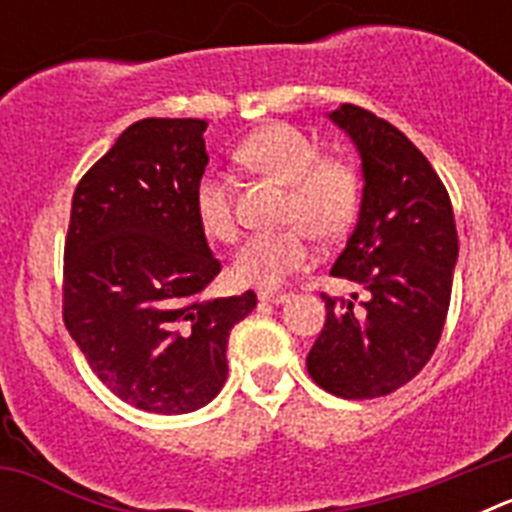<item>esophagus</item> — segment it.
<instances>
[{
    "label": "esophagus",
    "mask_w": 512,
    "mask_h": 512,
    "mask_svg": "<svg viewBox=\"0 0 512 512\" xmlns=\"http://www.w3.org/2000/svg\"><path fill=\"white\" fill-rule=\"evenodd\" d=\"M259 300L269 302V305H284L289 295H282V292H259Z\"/></svg>",
    "instance_id": "esophagus-1"
}]
</instances>
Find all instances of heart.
<instances>
[{"mask_svg":"<svg viewBox=\"0 0 512 512\" xmlns=\"http://www.w3.org/2000/svg\"><path fill=\"white\" fill-rule=\"evenodd\" d=\"M246 169L287 184L282 220L287 228L251 235L235 253L230 274L248 287H279L312 261L310 233L336 241L354 225L361 207V174L346 158H328L305 130L269 122L235 148ZM194 215L212 241L233 243L238 235L233 197L223 174L207 171L194 187Z\"/></svg>","mask_w":512,"mask_h":512,"instance_id":"obj_1","label":"heart"}]
</instances>
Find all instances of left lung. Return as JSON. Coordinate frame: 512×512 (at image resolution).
I'll return each instance as SVG.
<instances>
[{
	"label": "left lung",
	"instance_id": "left-lung-1",
	"mask_svg": "<svg viewBox=\"0 0 512 512\" xmlns=\"http://www.w3.org/2000/svg\"><path fill=\"white\" fill-rule=\"evenodd\" d=\"M330 120L351 135L364 171L359 223L330 274L364 287L366 300L323 295L307 372L330 395L372 400L408 384L436 351L459 238L449 192L408 135L356 104Z\"/></svg>",
	"mask_w": 512,
	"mask_h": 512
}]
</instances>
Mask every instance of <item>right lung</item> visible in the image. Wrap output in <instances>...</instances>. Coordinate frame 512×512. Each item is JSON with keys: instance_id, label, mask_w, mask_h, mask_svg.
Instances as JSON below:
<instances>
[{"instance_id": "1", "label": "right lung", "mask_w": 512, "mask_h": 512, "mask_svg": "<svg viewBox=\"0 0 512 512\" xmlns=\"http://www.w3.org/2000/svg\"><path fill=\"white\" fill-rule=\"evenodd\" d=\"M205 120L146 117L81 176L63 248V323L99 382L158 415L202 408L228 377L251 289L205 300L220 274L194 215Z\"/></svg>"}]
</instances>
